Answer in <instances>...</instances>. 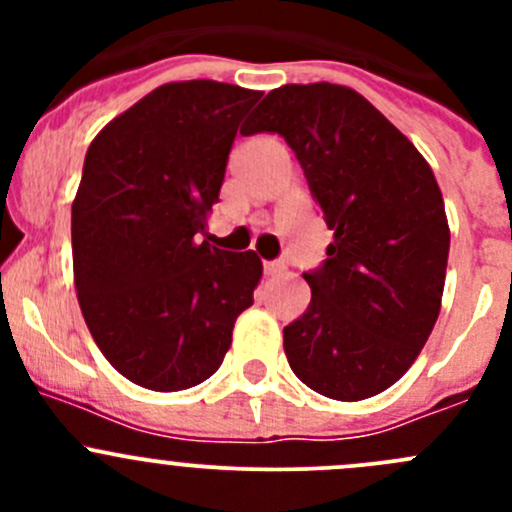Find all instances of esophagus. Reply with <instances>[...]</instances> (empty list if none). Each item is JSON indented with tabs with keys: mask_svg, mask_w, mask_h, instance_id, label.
I'll use <instances>...</instances> for the list:
<instances>
[{
	"mask_svg": "<svg viewBox=\"0 0 512 512\" xmlns=\"http://www.w3.org/2000/svg\"><path fill=\"white\" fill-rule=\"evenodd\" d=\"M287 270V262L285 260H270L265 262V275H282Z\"/></svg>",
	"mask_w": 512,
	"mask_h": 512,
	"instance_id": "1",
	"label": "esophagus"
}]
</instances>
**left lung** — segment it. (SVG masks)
<instances>
[{"label": "left lung", "instance_id": "left-lung-1", "mask_svg": "<svg viewBox=\"0 0 512 512\" xmlns=\"http://www.w3.org/2000/svg\"><path fill=\"white\" fill-rule=\"evenodd\" d=\"M252 133L285 138L334 230L327 260L304 272L307 312L285 327L289 366L329 399L381 394L441 309L451 232L433 170L364 96L324 81L270 91Z\"/></svg>", "mask_w": 512, "mask_h": 512}]
</instances>
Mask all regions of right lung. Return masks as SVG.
Returning <instances> with one entry per match:
<instances>
[{
	"mask_svg": "<svg viewBox=\"0 0 512 512\" xmlns=\"http://www.w3.org/2000/svg\"><path fill=\"white\" fill-rule=\"evenodd\" d=\"M260 96L218 81L158 86L86 151L71 205L76 292L98 349L143 389L183 391L213 376L255 302L260 257L198 235Z\"/></svg>",
	"mask_w": 512,
	"mask_h": 512,
	"instance_id": "1",
	"label": "right lung"
}]
</instances>
